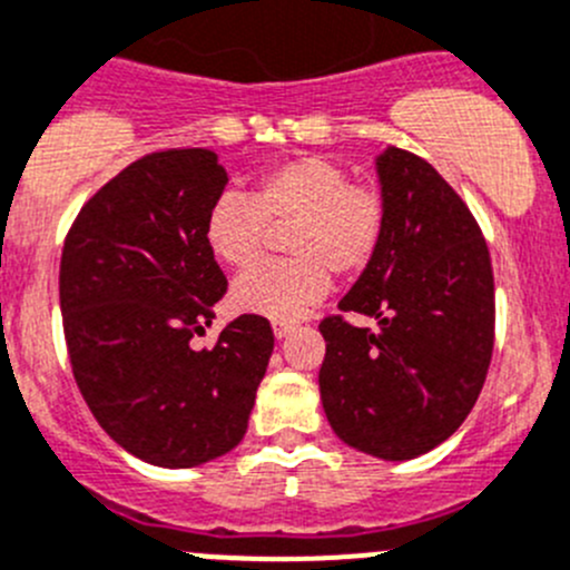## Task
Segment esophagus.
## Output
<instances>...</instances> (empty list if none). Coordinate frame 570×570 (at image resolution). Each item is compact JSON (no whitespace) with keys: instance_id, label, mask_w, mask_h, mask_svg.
<instances>
[{"instance_id":"34e87169","label":"esophagus","mask_w":570,"mask_h":570,"mask_svg":"<svg viewBox=\"0 0 570 570\" xmlns=\"http://www.w3.org/2000/svg\"><path fill=\"white\" fill-rule=\"evenodd\" d=\"M292 331H295V325H292V323H281V320H278V323H273V334L278 336V340H284V336H289Z\"/></svg>"}]
</instances>
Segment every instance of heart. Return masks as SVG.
<instances>
[{"instance_id": "1", "label": "heart", "mask_w": 570, "mask_h": 570, "mask_svg": "<svg viewBox=\"0 0 570 570\" xmlns=\"http://www.w3.org/2000/svg\"><path fill=\"white\" fill-rule=\"evenodd\" d=\"M289 223L286 262H262L230 286V303L245 314L295 320L328 292V269L356 275L384 234L386 208L379 189L353 184L334 158L295 156L256 175L250 197L225 191L206 214V245L228 267H245L262 250L267 225Z\"/></svg>"}]
</instances>
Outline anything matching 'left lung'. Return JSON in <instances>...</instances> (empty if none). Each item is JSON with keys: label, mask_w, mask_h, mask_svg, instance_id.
<instances>
[{"label": "left lung", "mask_w": 570, "mask_h": 570, "mask_svg": "<svg viewBox=\"0 0 570 570\" xmlns=\"http://www.w3.org/2000/svg\"><path fill=\"white\" fill-rule=\"evenodd\" d=\"M386 223L340 301L379 328L325 317L320 397L342 443L403 462L438 449L471 414L495 331L488 242L462 197L414 153L375 158Z\"/></svg>", "instance_id": "8db88e82"}]
</instances>
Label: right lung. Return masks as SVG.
<instances>
[{"label": "right lung", "mask_w": 570, "mask_h": 570, "mask_svg": "<svg viewBox=\"0 0 570 570\" xmlns=\"http://www.w3.org/2000/svg\"><path fill=\"white\" fill-rule=\"evenodd\" d=\"M228 173L212 150L138 158L77 214L60 256L71 373L114 443L158 468L228 454L247 432L275 336L242 314L212 351L228 281L206 245V214Z\"/></svg>", "instance_id": "add662e5"}]
</instances>
